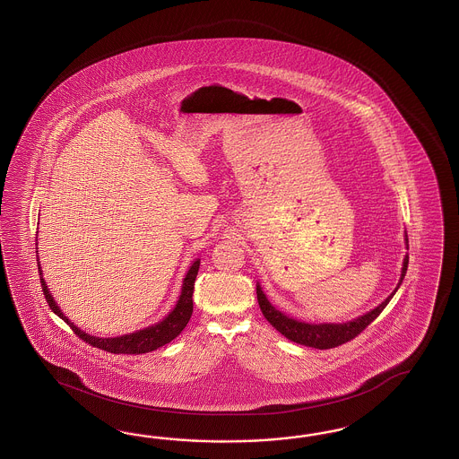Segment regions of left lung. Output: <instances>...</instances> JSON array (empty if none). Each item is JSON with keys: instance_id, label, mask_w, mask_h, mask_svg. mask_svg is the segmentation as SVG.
<instances>
[{"instance_id": "1", "label": "left lung", "mask_w": 459, "mask_h": 459, "mask_svg": "<svg viewBox=\"0 0 459 459\" xmlns=\"http://www.w3.org/2000/svg\"><path fill=\"white\" fill-rule=\"evenodd\" d=\"M405 242H409V240L405 238ZM405 246L409 249V244H405ZM407 264H409V255L405 254L403 274H401V279H399V284H397V288L394 290V292L390 294L389 298L382 305L377 306L372 311L361 315V316L355 318V320L347 321V323H338V325L336 323H321V325H313V323H305V321L290 318V316L281 313L279 309H276L274 306L267 301V298H265V294L261 290L259 284L255 288L257 301H259V306H261V311H263L265 320L269 321L278 330L279 333L284 334L288 340H291L294 343H299V345H305V347L320 348V350L334 348L347 343L350 340H353L355 336H359L384 311V307L389 305L392 296L395 294V291L399 290V286L403 284V276L407 273Z\"/></svg>"}]
</instances>
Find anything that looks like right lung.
<instances>
[{
  "mask_svg": "<svg viewBox=\"0 0 459 459\" xmlns=\"http://www.w3.org/2000/svg\"><path fill=\"white\" fill-rule=\"evenodd\" d=\"M39 254V250H37ZM198 267H200V259H195L194 264L190 265L186 276L183 279V286H181V294L177 301V305L173 307V311L165 316L163 320L156 325H152L144 330H139L134 333L123 334V336H116V338H99L82 332L81 328H77L72 321L60 311V307L56 306L52 294L48 291L45 279L42 276V267L39 264V273H40V282H42V291L45 294V299L50 306V309L56 313L58 318L65 321L72 328V332L77 334L79 338H82L85 343L92 345V347L111 351V353H126V355H139V353H148L153 351L156 348L163 347L169 343L173 338H177L183 332V328L186 326V323L190 321V316L194 313V286L195 279L198 274Z\"/></svg>",
  "mask_w": 459,
  "mask_h": 459,
  "instance_id": "obj_1",
  "label": "right lung"
}]
</instances>
